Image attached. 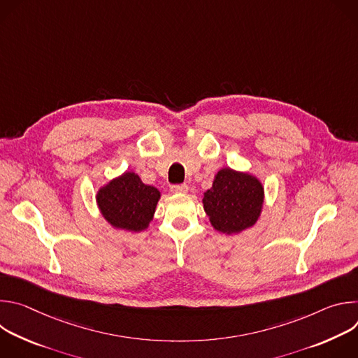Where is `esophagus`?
<instances>
[{
    "instance_id": "1",
    "label": "esophagus",
    "mask_w": 358,
    "mask_h": 358,
    "mask_svg": "<svg viewBox=\"0 0 358 358\" xmlns=\"http://www.w3.org/2000/svg\"><path fill=\"white\" fill-rule=\"evenodd\" d=\"M188 191V185L187 184H178V185H173L171 187V192L174 194H184Z\"/></svg>"
}]
</instances>
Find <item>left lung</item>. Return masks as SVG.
Wrapping results in <instances>:
<instances>
[{"label": "left lung", "instance_id": "left-lung-1", "mask_svg": "<svg viewBox=\"0 0 358 358\" xmlns=\"http://www.w3.org/2000/svg\"><path fill=\"white\" fill-rule=\"evenodd\" d=\"M265 202L262 181L250 173L221 169L213 187L203 192L202 206L213 228L236 235L252 228L261 218Z\"/></svg>", "mask_w": 358, "mask_h": 358}]
</instances>
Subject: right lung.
I'll return each mask as SVG.
<instances>
[{
	"instance_id": "add662e5",
	"label": "right lung",
	"mask_w": 358,
	"mask_h": 358,
	"mask_svg": "<svg viewBox=\"0 0 358 358\" xmlns=\"http://www.w3.org/2000/svg\"><path fill=\"white\" fill-rule=\"evenodd\" d=\"M162 192L144 184L134 171H124L96 192L97 208L115 229L140 232L155 218Z\"/></svg>"
}]
</instances>
